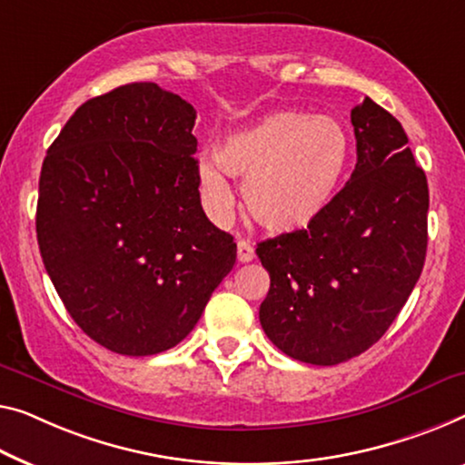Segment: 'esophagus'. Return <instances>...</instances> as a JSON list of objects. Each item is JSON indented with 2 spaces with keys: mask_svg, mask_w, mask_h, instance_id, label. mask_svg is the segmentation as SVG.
<instances>
[{
  "mask_svg": "<svg viewBox=\"0 0 465 465\" xmlns=\"http://www.w3.org/2000/svg\"><path fill=\"white\" fill-rule=\"evenodd\" d=\"M254 259V248L251 242L240 240L238 242V261L240 262H251Z\"/></svg>",
  "mask_w": 465,
  "mask_h": 465,
  "instance_id": "esophagus-1",
  "label": "esophagus"
}]
</instances>
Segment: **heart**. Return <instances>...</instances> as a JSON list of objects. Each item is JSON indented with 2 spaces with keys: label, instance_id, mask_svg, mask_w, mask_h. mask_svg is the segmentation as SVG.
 Here are the masks:
<instances>
[{
  "label": "heart",
  "instance_id": "1",
  "mask_svg": "<svg viewBox=\"0 0 465 465\" xmlns=\"http://www.w3.org/2000/svg\"><path fill=\"white\" fill-rule=\"evenodd\" d=\"M200 163L204 204L227 219L233 196L227 177L244 179L242 196L256 223L273 233L302 232L330 209L352 161L349 129L325 114L277 110L235 129Z\"/></svg>",
  "mask_w": 465,
  "mask_h": 465
}]
</instances>
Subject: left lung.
Segmentation results:
<instances>
[{
    "instance_id": "left-lung-1",
    "label": "left lung",
    "mask_w": 465,
    "mask_h": 465,
    "mask_svg": "<svg viewBox=\"0 0 465 465\" xmlns=\"http://www.w3.org/2000/svg\"><path fill=\"white\" fill-rule=\"evenodd\" d=\"M357 164L313 225L256 246L272 277L259 320L288 357L336 365L391 328L420 280L428 246V182L391 113L351 110Z\"/></svg>"
}]
</instances>
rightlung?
Listing matches in <instances>:
<instances>
[{"label":"right lung","mask_w":465,"mask_h":465,"mask_svg":"<svg viewBox=\"0 0 465 465\" xmlns=\"http://www.w3.org/2000/svg\"><path fill=\"white\" fill-rule=\"evenodd\" d=\"M193 123L177 94L129 83L81 104L41 166L45 272L79 328L119 355L182 342L235 262L200 204Z\"/></svg>","instance_id":"obj_1"}]
</instances>
